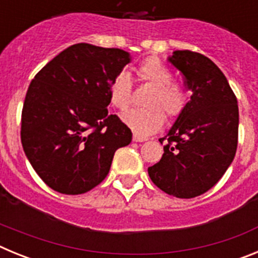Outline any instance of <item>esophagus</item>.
Listing matches in <instances>:
<instances>
[{
    "instance_id": "esophagus-1",
    "label": "esophagus",
    "mask_w": 258,
    "mask_h": 258,
    "mask_svg": "<svg viewBox=\"0 0 258 258\" xmlns=\"http://www.w3.org/2000/svg\"><path fill=\"white\" fill-rule=\"evenodd\" d=\"M133 141L134 142H145V141H147V138H146V137L138 136V134H134Z\"/></svg>"
}]
</instances>
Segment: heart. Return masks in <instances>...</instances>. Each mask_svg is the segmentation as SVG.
<instances>
[{
    "mask_svg": "<svg viewBox=\"0 0 258 258\" xmlns=\"http://www.w3.org/2000/svg\"><path fill=\"white\" fill-rule=\"evenodd\" d=\"M141 79L154 86L146 99V108H136L122 115V121L138 136H149L160 131L169 118H177L186 108L187 94L182 86L173 83V75L156 58L146 59L138 67ZM109 103L118 111H126L132 103V80L127 72H120L108 89Z\"/></svg>",
    "mask_w": 258,
    "mask_h": 258,
    "instance_id": "b5f03b06",
    "label": "heart"
}]
</instances>
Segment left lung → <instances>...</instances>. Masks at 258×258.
Wrapping results in <instances>:
<instances>
[{"label": "left lung", "instance_id": "left-lung-1", "mask_svg": "<svg viewBox=\"0 0 258 258\" xmlns=\"http://www.w3.org/2000/svg\"><path fill=\"white\" fill-rule=\"evenodd\" d=\"M168 60L183 75L192 92L166 140L159 163L149 168L151 181L164 192L191 199L207 192L234 160L238 146V101L227 79L209 58L177 50Z\"/></svg>", "mask_w": 258, "mask_h": 258}]
</instances>
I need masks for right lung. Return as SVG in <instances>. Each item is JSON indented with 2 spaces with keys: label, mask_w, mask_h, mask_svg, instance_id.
I'll list each match as a JSON object with an SVG mask.
<instances>
[{
  "label": "right lung",
  "mask_w": 258,
  "mask_h": 258,
  "mask_svg": "<svg viewBox=\"0 0 258 258\" xmlns=\"http://www.w3.org/2000/svg\"><path fill=\"white\" fill-rule=\"evenodd\" d=\"M131 54L90 44L67 47L32 80L22 111L23 150L52 190L79 195L108 174L131 129L108 115V89Z\"/></svg>",
  "instance_id": "add662e5"
}]
</instances>
